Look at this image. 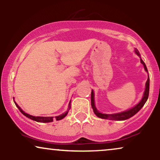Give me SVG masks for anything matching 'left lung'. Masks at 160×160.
<instances>
[{
    "mask_svg": "<svg viewBox=\"0 0 160 160\" xmlns=\"http://www.w3.org/2000/svg\"><path fill=\"white\" fill-rule=\"evenodd\" d=\"M135 53L138 55V56H140V53H139L138 50L137 49H135ZM141 62L144 65L145 71H148V68H147L146 65L144 64V62H143V60L141 58ZM149 89H150V78H149V75H148V80L146 82V88H145V91L144 93V96H143L142 99L138 104H137L136 106L131 108V109L128 110V111H126L124 112H121V113H113V114H104V113H102L100 112H98L97 111L96 108L95 106V103H94V92L92 90L91 92V105L93 111H94L95 114L97 116V117H99V118L102 119H106V120H127V119L130 118L132 116H134L135 113H137L141 109V108L144 105V104L146 103L147 100H148V96H149Z\"/></svg>",
    "mask_w": 160,
    "mask_h": 160,
    "instance_id": "1",
    "label": "left lung"
}]
</instances>
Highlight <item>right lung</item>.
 Masks as SVG:
<instances>
[{"instance_id": "obj_1", "label": "right lung", "mask_w": 160, "mask_h": 160, "mask_svg": "<svg viewBox=\"0 0 160 160\" xmlns=\"http://www.w3.org/2000/svg\"><path fill=\"white\" fill-rule=\"evenodd\" d=\"M15 104H16V107L18 108V109L19 110L20 112H21V113H22L23 115H25V117H27L28 118L31 119V120H33L36 121V122H52L53 120H54L52 117H34V116L29 115V114H28V113H25V112H24V111H22V110L21 108H19V106L18 105V104H16V102H15ZM70 105H71V103L69 104V108H70ZM68 111H67V112H66V113H63V114H62V115H60V116H58V117H56V120H62V119H63L64 117H65V116L68 114Z\"/></svg>"}]
</instances>
